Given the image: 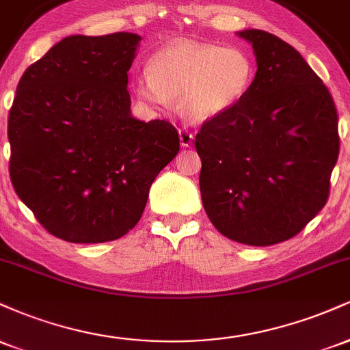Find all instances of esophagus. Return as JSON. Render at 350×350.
I'll use <instances>...</instances> for the list:
<instances>
[{"label":"esophagus","instance_id":"esophagus-1","mask_svg":"<svg viewBox=\"0 0 350 350\" xmlns=\"http://www.w3.org/2000/svg\"><path fill=\"white\" fill-rule=\"evenodd\" d=\"M192 139H194V136L186 128H183V130H179V142H180V146L187 148L192 144Z\"/></svg>","mask_w":350,"mask_h":350}]
</instances>
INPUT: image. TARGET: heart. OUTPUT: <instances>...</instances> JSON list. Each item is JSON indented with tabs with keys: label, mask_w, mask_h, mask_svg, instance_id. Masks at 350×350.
Segmentation results:
<instances>
[{
	"label": "heart",
	"mask_w": 350,
	"mask_h": 350,
	"mask_svg": "<svg viewBox=\"0 0 350 350\" xmlns=\"http://www.w3.org/2000/svg\"><path fill=\"white\" fill-rule=\"evenodd\" d=\"M255 62L242 47L176 41L156 51L150 75H138L136 97L151 107L178 102L191 123H206L228 113L250 90Z\"/></svg>",
	"instance_id": "obj_1"
}]
</instances>
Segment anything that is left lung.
Listing matches in <instances>:
<instances>
[{
    "mask_svg": "<svg viewBox=\"0 0 350 350\" xmlns=\"http://www.w3.org/2000/svg\"><path fill=\"white\" fill-rule=\"evenodd\" d=\"M237 36L252 44L256 74L242 102L196 136L200 196L220 234L268 247L295 237L326 204L337 111L295 47L267 31Z\"/></svg>",
    "mask_w": 350,
    "mask_h": 350,
    "instance_id": "8db88e82",
    "label": "left lung"
}]
</instances>
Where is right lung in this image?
Instances as JSON below:
<instances>
[{"mask_svg": "<svg viewBox=\"0 0 350 350\" xmlns=\"http://www.w3.org/2000/svg\"><path fill=\"white\" fill-rule=\"evenodd\" d=\"M133 33L75 34L52 46L19 80L8 118L10 176L41 226L70 243L130 232L179 136L164 120L131 115Z\"/></svg>", "mask_w": 350, "mask_h": 350, "instance_id": "obj_1", "label": "right lung"}]
</instances>
